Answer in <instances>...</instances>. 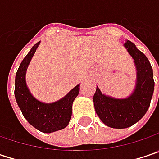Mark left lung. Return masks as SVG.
Wrapping results in <instances>:
<instances>
[{"mask_svg":"<svg viewBox=\"0 0 159 159\" xmlns=\"http://www.w3.org/2000/svg\"><path fill=\"white\" fill-rule=\"evenodd\" d=\"M123 46L134 60L137 70L136 84L130 95L117 98L101 92L97 86L93 96L94 108L100 120L112 129H127L139 121L149 108L155 82L149 61L130 40Z\"/></svg>","mask_w":159,"mask_h":159,"instance_id":"8db88e82","label":"left lung"}]
</instances>
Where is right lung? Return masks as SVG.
Here are the masks:
<instances>
[{"label":"right lung","instance_id":"right-lung-1","mask_svg":"<svg viewBox=\"0 0 159 159\" xmlns=\"http://www.w3.org/2000/svg\"><path fill=\"white\" fill-rule=\"evenodd\" d=\"M40 41L37 42L21 61L15 76L14 95L23 117L35 129L43 133H52L65 129L71 119L74 99L80 92V84L75 86L61 99L45 103L33 96L26 83L28 66Z\"/></svg>","mask_w":159,"mask_h":159}]
</instances>
